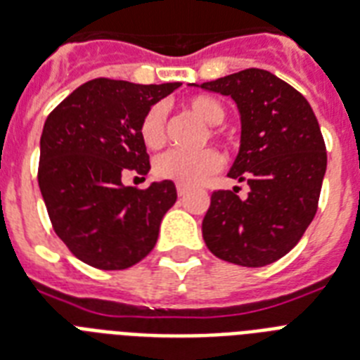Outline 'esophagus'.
<instances>
[{
	"mask_svg": "<svg viewBox=\"0 0 360 360\" xmlns=\"http://www.w3.org/2000/svg\"><path fill=\"white\" fill-rule=\"evenodd\" d=\"M176 191H178V197H184V195H187V193H189V187L184 186V184H178Z\"/></svg>",
	"mask_w": 360,
	"mask_h": 360,
	"instance_id": "obj_1",
	"label": "esophagus"
}]
</instances>
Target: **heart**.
Returning a JSON list of instances; mask_svg holds the SVG:
<instances>
[{
    "label": "heart",
    "mask_w": 360,
    "mask_h": 360,
    "mask_svg": "<svg viewBox=\"0 0 360 360\" xmlns=\"http://www.w3.org/2000/svg\"><path fill=\"white\" fill-rule=\"evenodd\" d=\"M187 108L207 127H217L226 117L224 106L207 95L191 97L187 101ZM165 120H167V110L160 103L145 112L143 120L139 123V136L148 148H158L165 141ZM212 136L217 134L212 132ZM221 165L222 158L215 148H202L198 153H184L173 148L156 158L154 173L163 180H173L184 186H198L215 174Z\"/></svg>",
    "instance_id": "b5f03b06"
}]
</instances>
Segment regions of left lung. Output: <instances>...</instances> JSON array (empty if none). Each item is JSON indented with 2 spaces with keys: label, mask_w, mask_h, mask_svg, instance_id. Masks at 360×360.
Returning a JSON list of instances; mask_svg holds the SVG:
<instances>
[{
  "label": "left lung",
  "mask_w": 360,
  "mask_h": 360,
  "mask_svg": "<svg viewBox=\"0 0 360 360\" xmlns=\"http://www.w3.org/2000/svg\"><path fill=\"white\" fill-rule=\"evenodd\" d=\"M200 88L236 101L240 147L228 176L250 186L246 198L237 189L213 191L204 243L228 263L270 265L292 250L319 207L328 153L316 115L304 95L266 70H243Z\"/></svg>",
  "instance_id": "obj_1"
}]
</instances>
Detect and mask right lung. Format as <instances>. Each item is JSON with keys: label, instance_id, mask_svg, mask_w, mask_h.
<instances>
[{"label": "right lung", "instance_id": "right-lung-1", "mask_svg": "<svg viewBox=\"0 0 360 360\" xmlns=\"http://www.w3.org/2000/svg\"><path fill=\"white\" fill-rule=\"evenodd\" d=\"M178 86L94 79L47 115L38 186L55 233L86 265L129 269L156 245L163 215L176 202V187L171 180L147 189L124 187L121 174L127 169L148 173L139 123Z\"/></svg>", "mask_w": 360, "mask_h": 360}]
</instances>
